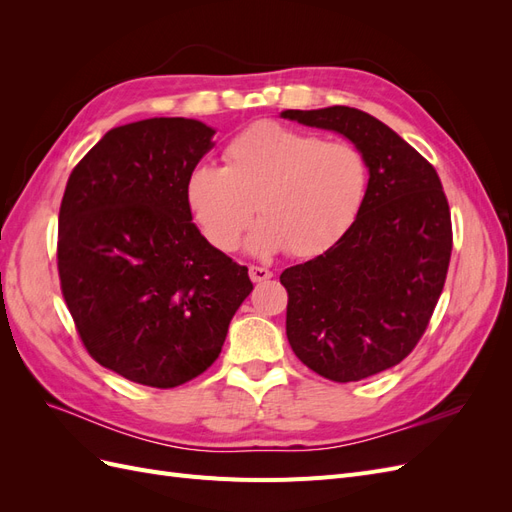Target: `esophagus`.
I'll list each match as a JSON object with an SVG mask.
<instances>
[{"instance_id":"obj_1","label":"esophagus","mask_w":512,"mask_h":512,"mask_svg":"<svg viewBox=\"0 0 512 512\" xmlns=\"http://www.w3.org/2000/svg\"><path fill=\"white\" fill-rule=\"evenodd\" d=\"M247 273H250V280L252 282H267V280H271L273 277V273L269 271V269H265V267H256V265H252L250 269H247Z\"/></svg>"}]
</instances>
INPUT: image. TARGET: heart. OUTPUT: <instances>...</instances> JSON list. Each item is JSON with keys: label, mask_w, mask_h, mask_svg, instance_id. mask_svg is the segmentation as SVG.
<instances>
[{"label": "heart", "mask_w": 512, "mask_h": 512, "mask_svg": "<svg viewBox=\"0 0 512 512\" xmlns=\"http://www.w3.org/2000/svg\"><path fill=\"white\" fill-rule=\"evenodd\" d=\"M367 162L348 141H322L262 121L224 149V166L198 164L185 179V200L205 239L232 252L252 220L247 247L273 256L329 250L359 215L367 194Z\"/></svg>", "instance_id": "obj_1"}]
</instances>
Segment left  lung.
<instances>
[{
	"label": "left lung",
	"instance_id": "left-lung-1",
	"mask_svg": "<svg viewBox=\"0 0 512 512\" xmlns=\"http://www.w3.org/2000/svg\"><path fill=\"white\" fill-rule=\"evenodd\" d=\"M282 117L346 136L367 162V194L346 235L280 275L301 363L333 382L363 380L423 337L451 260V211L436 168L380 119L350 106Z\"/></svg>",
	"mask_w": 512,
	"mask_h": 512
}]
</instances>
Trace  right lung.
Listing matches in <instances>:
<instances>
[{
  "label": "right lung",
  "instance_id": "add662e5",
  "mask_svg": "<svg viewBox=\"0 0 512 512\" xmlns=\"http://www.w3.org/2000/svg\"><path fill=\"white\" fill-rule=\"evenodd\" d=\"M213 134L185 117L108 130L61 200L57 269L76 331L102 367L156 389L211 367L254 288L247 267L200 235L185 200Z\"/></svg>",
  "mask_w": 512,
  "mask_h": 512
}]
</instances>
